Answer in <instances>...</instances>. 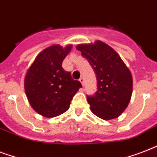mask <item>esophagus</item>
<instances>
[{
  "instance_id": "obj_1",
  "label": "esophagus",
  "mask_w": 157,
  "mask_h": 157,
  "mask_svg": "<svg viewBox=\"0 0 157 157\" xmlns=\"http://www.w3.org/2000/svg\"><path fill=\"white\" fill-rule=\"evenodd\" d=\"M79 81H80V82L82 84V86H84V81H85V80H84L83 77H81V78L79 79Z\"/></svg>"
}]
</instances>
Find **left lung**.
<instances>
[{"mask_svg": "<svg viewBox=\"0 0 157 157\" xmlns=\"http://www.w3.org/2000/svg\"><path fill=\"white\" fill-rule=\"evenodd\" d=\"M76 49L88 60L97 78V91L87 95L94 114L103 120L117 118L124 112L132 95L130 71L112 48L102 41L79 45Z\"/></svg>", "mask_w": 157, "mask_h": 157, "instance_id": "left-lung-1", "label": "left lung"}]
</instances>
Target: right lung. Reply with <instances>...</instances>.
I'll list each match as a JSON object with an SVG mask.
<instances>
[{"label": "right lung", "mask_w": 157, "mask_h": 157, "mask_svg": "<svg viewBox=\"0 0 157 157\" xmlns=\"http://www.w3.org/2000/svg\"><path fill=\"white\" fill-rule=\"evenodd\" d=\"M71 45H52L40 52L28 69L24 88L31 106L39 114L54 117L67 111L73 96L82 87L62 63Z\"/></svg>", "instance_id": "right-lung-1"}]
</instances>
